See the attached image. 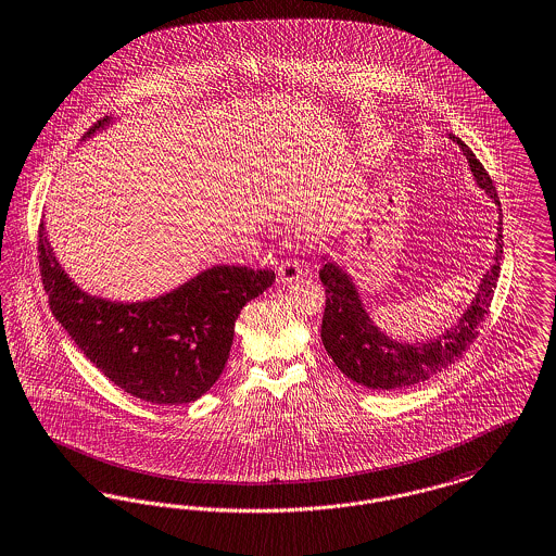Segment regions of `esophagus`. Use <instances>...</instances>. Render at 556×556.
Here are the masks:
<instances>
[{
    "label": "esophagus",
    "instance_id": "obj_1",
    "mask_svg": "<svg viewBox=\"0 0 556 556\" xmlns=\"http://www.w3.org/2000/svg\"><path fill=\"white\" fill-rule=\"evenodd\" d=\"M277 275L281 283H293L302 277V265L298 261H283L277 268Z\"/></svg>",
    "mask_w": 556,
    "mask_h": 556
}]
</instances>
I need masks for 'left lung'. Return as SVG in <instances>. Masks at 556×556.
Returning a JSON list of instances; mask_svg holds the SVG:
<instances>
[{"label":"left lung","instance_id":"left-lung-1","mask_svg":"<svg viewBox=\"0 0 556 556\" xmlns=\"http://www.w3.org/2000/svg\"><path fill=\"white\" fill-rule=\"evenodd\" d=\"M448 138L466 156L476 186L484 190L498 206L492 265L482 275L469 306L462 316H457L451 329L428 341H395L393 337L380 331L370 312L366 311L354 277L329 256H323L320 281L327 293V306L320 327L323 345L345 377L375 391H400L414 387L443 372L464 356L489 314L490 302L501 275L503 213L494 184L466 142L453 134H448Z\"/></svg>","mask_w":556,"mask_h":556}]
</instances>
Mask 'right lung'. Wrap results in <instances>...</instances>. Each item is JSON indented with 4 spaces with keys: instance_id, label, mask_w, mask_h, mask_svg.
I'll list each match as a JSON object with an SVG mask.
<instances>
[{
    "instance_id": "add662e5",
    "label": "right lung",
    "mask_w": 556,
    "mask_h": 556,
    "mask_svg": "<svg viewBox=\"0 0 556 556\" xmlns=\"http://www.w3.org/2000/svg\"><path fill=\"white\" fill-rule=\"evenodd\" d=\"M113 124L99 119L83 140ZM39 267L53 316L90 362L126 393L159 405L202 397L222 377L240 311L273 286L275 270L215 265L151 300L119 302L74 283L45 223Z\"/></svg>"
}]
</instances>
